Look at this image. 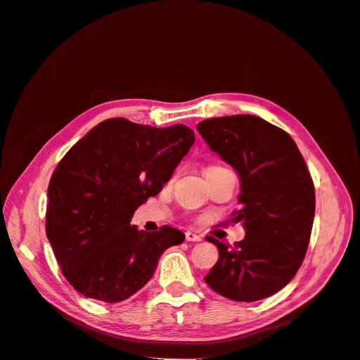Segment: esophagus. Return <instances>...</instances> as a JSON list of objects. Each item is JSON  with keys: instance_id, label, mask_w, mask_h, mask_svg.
Masks as SVG:
<instances>
[{"instance_id": "34e87169", "label": "esophagus", "mask_w": 360, "mask_h": 360, "mask_svg": "<svg viewBox=\"0 0 360 360\" xmlns=\"http://www.w3.org/2000/svg\"><path fill=\"white\" fill-rule=\"evenodd\" d=\"M186 240H188V242H201V240H202V236H200V234H197V233L188 231V233H186Z\"/></svg>"}]
</instances>
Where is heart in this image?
Returning a JSON list of instances; mask_svg holds the SVG:
<instances>
[{"instance_id": "b5f03b06", "label": "heart", "mask_w": 360, "mask_h": 360, "mask_svg": "<svg viewBox=\"0 0 360 360\" xmlns=\"http://www.w3.org/2000/svg\"><path fill=\"white\" fill-rule=\"evenodd\" d=\"M221 169H225V168H222V167H210L209 169L205 171V174H207V172H213V171H221Z\"/></svg>"}]
</instances>
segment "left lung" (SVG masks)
Masks as SVG:
<instances>
[{
  "mask_svg": "<svg viewBox=\"0 0 360 360\" xmlns=\"http://www.w3.org/2000/svg\"><path fill=\"white\" fill-rule=\"evenodd\" d=\"M197 129L240 177L231 221L246 231L234 248L207 237L219 259L204 279L226 299H266L297 274L309 245L315 192L307 163L287 132L257 115L214 117Z\"/></svg>",
  "mask_w": 360,
  "mask_h": 360,
  "instance_id": "obj_1",
  "label": "left lung"
}]
</instances>
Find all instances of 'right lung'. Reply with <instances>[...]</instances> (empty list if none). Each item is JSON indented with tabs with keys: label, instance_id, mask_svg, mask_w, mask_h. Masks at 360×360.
Returning a JSON list of instances; mask_svg holds the SVG:
<instances>
[{
	"label": "right lung",
	"instance_id": "obj_1",
	"mask_svg": "<svg viewBox=\"0 0 360 360\" xmlns=\"http://www.w3.org/2000/svg\"><path fill=\"white\" fill-rule=\"evenodd\" d=\"M193 143L188 126L160 129L118 117L93 127L60 160L48 188L46 236L76 291L126 300L151 279L165 249L183 243L176 228L147 233L130 221Z\"/></svg>",
	"mask_w": 360,
	"mask_h": 360
}]
</instances>
